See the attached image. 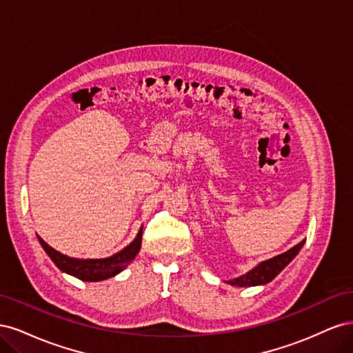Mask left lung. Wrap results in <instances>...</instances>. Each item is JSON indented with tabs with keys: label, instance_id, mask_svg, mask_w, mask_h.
Returning <instances> with one entry per match:
<instances>
[{
	"label": "left lung",
	"instance_id": "8db88e82",
	"mask_svg": "<svg viewBox=\"0 0 353 353\" xmlns=\"http://www.w3.org/2000/svg\"><path fill=\"white\" fill-rule=\"evenodd\" d=\"M303 244H305V240L296 244L294 248L287 250L285 253H281L279 256H275V258H272V259L261 262L258 266H254V268L250 270L248 274L239 276V279L230 280L227 283L231 285H239V287H252V285H262V284L272 281L275 276L279 275L285 268V266L296 258V254L301 252Z\"/></svg>",
	"mask_w": 353,
	"mask_h": 353
}]
</instances>
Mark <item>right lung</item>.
<instances>
[{
  "label": "right lung",
  "instance_id": "right-lung-1",
  "mask_svg": "<svg viewBox=\"0 0 353 353\" xmlns=\"http://www.w3.org/2000/svg\"><path fill=\"white\" fill-rule=\"evenodd\" d=\"M143 239V227L138 231L137 237L131 244H128L125 249L114 253L113 256L104 259H77L70 256L63 254L52 249L44 240L38 236V240L42 245V249L50 256V259L56 263L57 268L69 275L77 276L82 281H103L112 279L121 271H123L130 265L135 256L140 252Z\"/></svg>",
  "mask_w": 353,
  "mask_h": 353
}]
</instances>
